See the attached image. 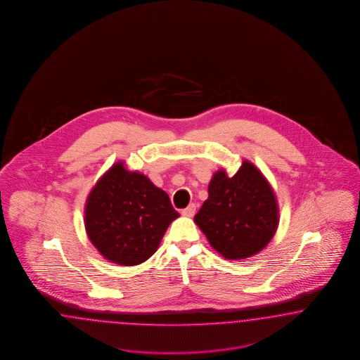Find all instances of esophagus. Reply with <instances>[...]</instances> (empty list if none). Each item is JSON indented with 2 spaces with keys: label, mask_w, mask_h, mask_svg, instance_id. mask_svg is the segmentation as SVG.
Listing matches in <instances>:
<instances>
[{
  "label": "esophagus",
  "mask_w": 360,
  "mask_h": 360,
  "mask_svg": "<svg viewBox=\"0 0 360 360\" xmlns=\"http://www.w3.org/2000/svg\"><path fill=\"white\" fill-rule=\"evenodd\" d=\"M196 206L194 203H191V205H188L185 210H182V215L186 217V218H191V217H194V214H195Z\"/></svg>",
  "instance_id": "1"
}]
</instances>
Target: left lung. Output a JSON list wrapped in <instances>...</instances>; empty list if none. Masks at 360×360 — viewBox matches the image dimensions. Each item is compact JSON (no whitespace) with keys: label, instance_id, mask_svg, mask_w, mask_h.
I'll return each instance as SVG.
<instances>
[{"label":"left lung","instance_id":"8db88e82","mask_svg":"<svg viewBox=\"0 0 360 360\" xmlns=\"http://www.w3.org/2000/svg\"><path fill=\"white\" fill-rule=\"evenodd\" d=\"M194 221L221 257L239 262L257 255L271 243L278 227L280 208L262 170L243 160L232 176L224 169L212 174L208 198Z\"/></svg>","mask_w":360,"mask_h":360}]
</instances>
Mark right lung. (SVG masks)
Returning a JSON list of instances; mask_svg holds the SVG:
<instances>
[{
  "label": "right lung",
  "mask_w": 360,
  "mask_h": 360,
  "mask_svg": "<svg viewBox=\"0 0 360 360\" xmlns=\"http://www.w3.org/2000/svg\"><path fill=\"white\" fill-rule=\"evenodd\" d=\"M178 217L164 190L122 161L98 178L84 205L88 239L105 260L122 266L153 256Z\"/></svg>",
  "instance_id": "1"
}]
</instances>
